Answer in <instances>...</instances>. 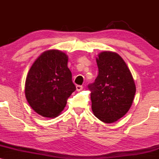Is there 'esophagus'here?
Here are the masks:
<instances>
[{
	"label": "esophagus",
	"mask_w": 159,
	"mask_h": 159,
	"mask_svg": "<svg viewBox=\"0 0 159 159\" xmlns=\"http://www.w3.org/2000/svg\"><path fill=\"white\" fill-rule=\"evenodd\" d=\"M82 89H83V86H81V85L76 86V90H77L78 91H81Z\"/></svg>",
	"instance_id": "obj_1"
}]
</instances>
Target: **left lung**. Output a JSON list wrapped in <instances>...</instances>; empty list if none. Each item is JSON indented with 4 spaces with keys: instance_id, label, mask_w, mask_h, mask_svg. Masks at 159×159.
<instances>
[{
    "instance_id": "left-lung-1",
    "label": "left lung",
    "mask_w": 159,
    "mask_h": 159,
    "mask_svg": "<svg viewBox=\"0 0 159 159\" xmlns=\"http://www.w3.org/2000/svg\"><path fill=\"white\" fill-rule=\"evenodd\" d=\"M98 74L90 90L92 111L98 120L111 123L132 106L136 87L130 70L116 53L104 52L96 58Z\"/></svg>"
}]
</instances>
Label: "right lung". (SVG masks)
Returning a JSON list of instances; mask_svg holds the SVG:
<instances>
[{
  "instance_id": "right-lung-1",
  "label": "right lung",
  "mask_w": 159,
  "mask_h": 159,
  "mask_svg": "<svg viewBox=\"0 0 159 159\" xmlns=\"http://www.w3.org/2000/svg\"><path fill=\"white\" fill-rule=\"evenodd\" d=\"M68 57L58 50L43 52L33 63L25 81V96L30 107L44 117L61 114L76 90Z\"/></svg>"
}]
</instances>
